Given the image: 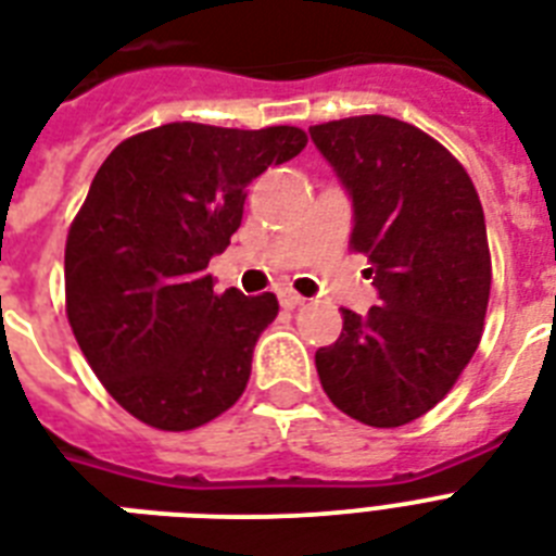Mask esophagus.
I'll use <instances>...</instances> for the list:
<instances>
[{"instance_id": "1", "label": "esophagus", "mask_w": 556, "mask_h": 556, "mask_svg": "<svg viewBox=\"0 0 556 556\" xmlns=\"http://www.w3.org/2000/svg\"><path fill=\"white\" fill-rule=\"evenodd\" d=\"M305 300L296 291H291V288H286V291H279V305L282 308H296V305H303Z\"/></svg>"}]
</instances>
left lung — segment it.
Segmentation results:
<instances>
[{"label":"left lung","mask_w":556,"mask_h":556,"mask_svg":"<svg viewBox=\"0 0 556 556\" xmlns=\"http://www.w3.org/2000/svg\"><path fill=\"white\" fill-rule=\"evenodd\" d=\"M352 199V248L380 305L343 312L314 364L331 404L369 427H401L439 404L482 340L491 253L482 201L430 135L387 115L308 129Z\"/></svg>","instance_id":"8db88e82"}]
</instances>
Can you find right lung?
I'll return each mask as SVG.
<instances>
[{"label":"right lung","mask_w":556,"mask_h":556,"mask_svg":"<svg viewBox=\"0 0 556 556\" xmlns=\"http://www.w3.org/2000/svg\"><path fill=\"white\" fill-rule=\"evenodd\" d=\"M308 143L296 126L167 124L103 161L65 242V312L109 395L181 432L239 401L277 296L216 294L210 260L239 230L248 185Z\"/></svg>","instance_id":"right-lung-1"}]
</instances>
